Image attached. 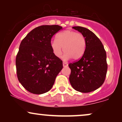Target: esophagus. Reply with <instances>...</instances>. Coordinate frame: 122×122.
I'll return each mask as SVG.
<instances>
[{"mask_svg": "<svg viewBox=\"0 0 122 122\" xmlns=\"http://www.w3.org/2000/svg\"><path fill=\"white\" fill-rule=\"evenodd\" d=\"M68 63L63 62V66H64V67H67V66H68Z\"/></svg>", "mask_w": 122, "mask_h": 122, "instance_id": "obj_1", "label": "esophagus"}]
</instances>
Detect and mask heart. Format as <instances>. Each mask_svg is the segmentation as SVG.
I'll return each mask as SVG.
<instances>
[{"label": "heart", "instance_id": "heart-1", "mask_svg": "<svg viewBox=\"0 0 122 122\" xmlns=\"http://www.w3.org/2000/svg\"><path fill=\"white\" fill-rule=\"evenodd\" d=\"M50 45L56 57H61L63 47L65 59L72 58L77 60L81 58L85 52L86 41L81 33L72 30H66L57 34L56 40L51 41Z\"/></svg>", "mask_w": 122, "mask_h": 122}]
</instances>
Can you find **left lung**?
<instances>
[{"mask_svg":"<svg viewBox=\"0 0 122 122\" xmlns=\"http://www.w3.org/2000/svg\"><path fill=\"white\" fill-rule=\"evenodd\" d=\"M73 29L83 35L86 47L81 58L68 65L71 70L69 81L77 91L88 93L104 83L107 71L106 52L102 42L91 31L81 26Z\"/></svg>","mask_w":122,"mask_h":122,"instance_id":"8db88e82","label":"left lung"}]
</instances>
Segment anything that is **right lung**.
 I'll list each match as a JSON object with an SVG mask.
<instances>
[{"label":"right lung","mask_w":122,"mask_h":122,"mask_svg":"<svg viewBox=\"0 0 122 122\" xmlns=\"http://www.w3.org/2000/svg\"><path fill=\"white\" fill-rule=\"evenodd\" d=\"M62 27L42 25L35 28L21 42L16 57L19 81L27 91L42 94L52 88L63 68L62 61L51 49V39Z\"/></svg>","instance_id":"right-lung-1"}]
</instances>
